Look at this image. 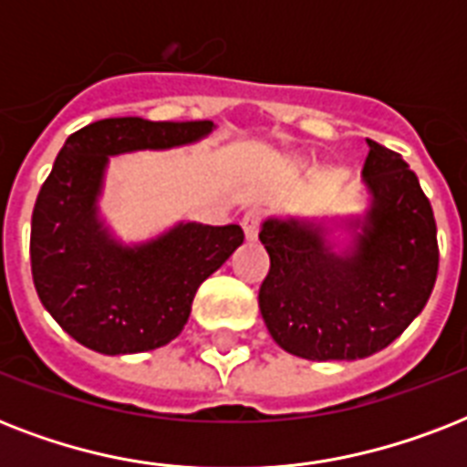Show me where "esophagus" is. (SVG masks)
I'll use <instances>...</instances> for the list:
<instances>
[{"instance_id":"esophagus-1","label":"esophagus","mask_w":467,"mask_h":467,"mask_svg":"<svg viewBox=\"0 0 467 467\" xmlns=\"http://www.w3.org/2000/svg\"><path fill=\"white\" fill-rule=\"evenodd\" d=\"M259 225H262V211L244 213V218H242V230H244V234H247V240H256Z\"/></svg>"}]
</instances>
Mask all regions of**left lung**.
<instances>
[{
	"instance_id": "1",
	"label": "left lung",
	"mask_w": 467,
	"mask_h": 467,
	"mask_svg": "<svg viewBox=\"0 0 467 467\" xmlns=\"http://www.w3.org/2000/svg\"><path fill=\"white\" fill-rule=\"evenodd\" d=\"M368 142L363 215L332 220L351 233L334 252L322 220L266 218L259 240L271 266L259 310L278 347L307 361H356L405 332L434 291L436 220L429 198L398 152Z\"/></svg>"
}]
</instances>
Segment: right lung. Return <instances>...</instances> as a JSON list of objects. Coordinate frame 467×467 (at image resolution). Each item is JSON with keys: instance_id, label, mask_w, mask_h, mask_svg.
Instances as JSON below:
<instances>
[{"instance_id": "add662e5", "label": "right lung", "mask_w": 467, "mask_h": 467, "mask_svg": "<svg viewBox=\"0 0 467 467\" xmlns=\"http://www.w3.org/2000/svg\"><path fill=\"white\" fill-rule=\"evenodd\" d=\"M213 120L104 119L65 140L31 218L38 298L82 347L106 356L152 351L179 337L198 285L244 242L240 225L176 223L123 244L99 213L109 157L203 140Z\"/></svg>"}]
</instances>
